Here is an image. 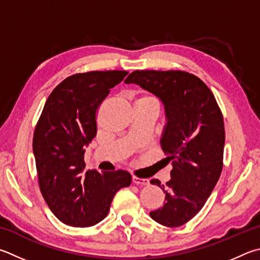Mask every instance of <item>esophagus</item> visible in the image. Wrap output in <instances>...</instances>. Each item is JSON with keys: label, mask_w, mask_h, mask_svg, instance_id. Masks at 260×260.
Wrapping results in <instances>:
<instances>
[{"label": "esophagus", "mask_w": 260, "mask_h": 260, "mask_svg": "<svg viewBox=\"0 0 260 260\" xmlns=\"http://www.w3.org/2000/svg\"><path fill=\"white\" fill-rule=\"evenodd\" d=\"M132 181H133L134 184H138V185H149V179L148 178H140L133 176L132 177Z\"/></svg>", "instance_id": "34e87169"}]
</instances>
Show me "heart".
Instances as JSON below:
<instances>
[{
    "instance_id": "heart-1",
    "label": "heart",
    "mask_w": 260,
    "mask_h": 260,
    "mask_svg": "<svg viewBox=\"0 0 260 260\" xmlns=\"http://www.w3.org/2000/svg\"><path fill=\"white\" fill-rule=\"evenodd\" d=\"M138 102H149V103H157L155 102L154 99L152 96H149V95H144V96H141Z\"/></svg>"
}]
</instances>
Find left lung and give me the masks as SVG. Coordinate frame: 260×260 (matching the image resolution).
<instances>
[{"mask_svg": "<svg viewBox=\"0 0 260 260\" xmlns=\"http://www.w3.org/2000/svg\"><path fill=\"white\" fill-rule=\"evenodd\" d=\"M154 94L162 102L166 124L160 145L173 160L171 179L164 191L161 208L151 218L178 228L201 210L223 169L224 120L214 94L200 78L181 70H135L125 79Z\"/></svg>", "mask_w": 260, "mask_h": 260, "instance_id": "8db88e82", "label": "left lung"}]
</instances>
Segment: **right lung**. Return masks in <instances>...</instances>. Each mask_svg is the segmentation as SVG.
Returning a JSON list of instances; mask_svg holds the SVG:
<instances>
[{
	"mask_svg": "<svg viewBox=\"0 0 260 260\" xmlns=\"http://www.w3.org/2000/svg\"><path fill=\"white\" fill-rule=\"evenodd\" d=\"M127 72L73 75L56 86L37 122L32 139L42 194L66 225L88 228L108 215L121 187L131 185L126 171L84 172L85 148L96 135L95 115L110 89Z\"/></svg>",
	"mask_w": 260,
	"mask_h": 260,
	"instance_id": "right-lung-1",
	"label": "right lung"
}]
</instances>
